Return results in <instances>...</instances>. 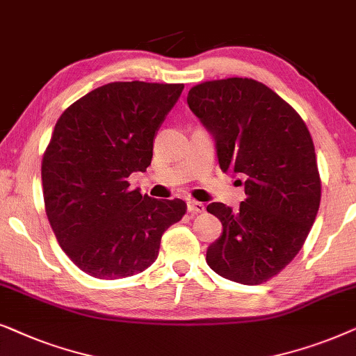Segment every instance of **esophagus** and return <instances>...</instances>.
<instances>
[{"mask_svg": "<svg viewBox=\"0 0 356 356\" xmlns=\"http://www.w3.org/2000/svg\"><path fill=\"white\" fill-rule=\"evenodd\" d=\"M187 210H188V213H192V215H198V213L205 211V207H203V203L197 202V200H188Z\"/></svg>", "mask_w": 356, "mask_h": 356, "instance_id": "1", "label": "esophagus"}]
</instances>
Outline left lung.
Returning <instances> with one entry per match:
<instances>
[{
    "instance_id": "1",
    "label": "left lung",
    "mask_w": 356,
    "mask_h": 356,
    "mask_svg": "<svg viewBox=\"0 0 356 356\" xmlns=\"http://www.w3.org/2000/svg\"><path fill=\"white\" fill-rule=\"evenodd\" d=\"M187 104L215 136L220 168L245 179L239 210L213 202L222 234L207 250L213 272L260 285L300 252L321 203L311 134L290 104L250 78L205 81Z\"/></svg>"
}]
</instances>
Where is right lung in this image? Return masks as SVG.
<instances>
[{"label": "right lung", "instance_id": "add662e5", "mask_svg": "<svg viewBox=\"0 0 356 356\" xmlns=\"http://www.w3.org/2000/svg\"><path fill=\"white\" fill-rule=\"evenodd\" d=\"M184 84L115 81L88 92L56 120L42 159L45 211L60 248L101 280L141 273L158 259L161 238L187 203L131 191L153 140Z\"/></svg>", "mask_w": 356, "mask_h": 356}]
</instances>
